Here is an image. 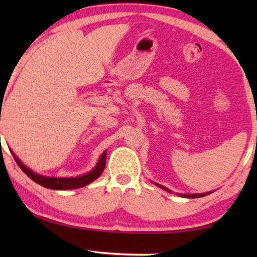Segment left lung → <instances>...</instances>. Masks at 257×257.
Here are the masks:
<instances>
[{"label": "left lung", "instance_id": "1", "mask_svg": "<svg viewBox=\"0 0 257 257\" xmlns=\"http://www.w3.org/2000/svg\"><path fill=\"white\" fill-rule=\"evenodd\" d=\"M154 184H156V185L158 186V187L163 188L164 191H166V192H168V193H172L171 189H168V188H166V187H164V186H161V185H159V184H157V182H154ZM208 194H210V192H207V193H200V194H179V193H178V195H179V196H181V198H188V199H192V198H202V196H206V195H208Z\"/></svg>", "mask_w": 257, "mask_h": 257}]
</instances>
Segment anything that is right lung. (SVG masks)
<instances>
[{
    "label": "right lung",
    "mask_w": 257,
    "mask_h": 257,
    "mask_svg": "<svg viewBox=\"0 0 257 257\" xmlns=\"http://www.w3.org/2000/svg\"><path fill=\"white\" fill-rule=\"evenodd\" d=\"M12 154L14 159L16 160V163L21 167L24 173H26L28 177H29L31 180L36 182V184L43 186L45 188L50 189H58V191H65V189H75V188H80L84 187V186L91 184V182L96 180L97 178L100 177V174L103 173L105 164H106V151H104L103 154H101L99 160L96 164L92 170L87 172L86 174L78 175V177H71V178H57V177H45V175H41L36 173V172L31 171L30 168H28L26 165H24L22 161H21L19 158L16 157V154L12 151Z\"/></svg>",
    "instance_id": "obj_1"
}]
</instances>
